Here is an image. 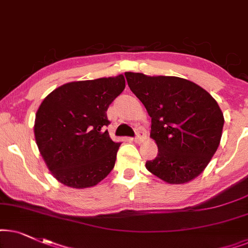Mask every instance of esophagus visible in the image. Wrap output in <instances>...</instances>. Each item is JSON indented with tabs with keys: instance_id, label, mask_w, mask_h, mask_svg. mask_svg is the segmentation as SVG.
Returning a JSON list of instances; mask_svg holds the SVG:
<instances>
[{
	"instance_id": "34e87169",
	"label": "esophagus",
	"mask_w": 248,
	"mask_h": 248,
	"mask_svg": "<svg viewBox=\"0 0 248 248\" xmlns=\"http://www.w3.org/2000/svg\"><path fill=\"white\" fill-rule=\"evenodd\" d=\"M145 137H146V134H145V131L143 129H138L136 131V136H135V141L138 144H140L141 141L145 140Z\"/></svg>"
}]
</instances>
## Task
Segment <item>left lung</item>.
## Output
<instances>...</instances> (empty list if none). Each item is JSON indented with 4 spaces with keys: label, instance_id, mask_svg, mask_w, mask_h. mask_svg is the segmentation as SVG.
I'll list each match as a JSON object with an SVG mask.
<instances>
[{
    "label": "left lung",
    "instance_id": "left-lung-1",
    "mask_svg": "<svg viewBox=\"0 0 248 248\" xmlns=\"http://www.w3.org/2000/svg\"><path fill=\"white\" fill-rule=\"evenodd\" d=\"M130 91L152 118L151 137L158 153L146 169L169 184L199 176L220 144L224 124L217 101L187 79L124 72Z\"/></svg>",
    "mask_w": 248,
    "mask_h": 248
}]
</instances>
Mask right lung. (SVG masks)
<instances>
[{"label":"right lung","instance_id":"1","mask_svg":"<svg viewBox=\"0 0 248 248\" xmlns=\"http://www.w3.org/2000/svg\"><path fill=\"white\" fill-rule=\"evenodd\" d=\"M122 75L62 85L39 105L34 133L55 179L72 188L92 187L113 169L120 143L110 138L107 111L122 93Z\"/></svg>","mask_w":248,"mask_h":248}]
</instances>
